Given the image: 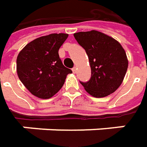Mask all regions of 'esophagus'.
I'll return each instance as SVG.
<instances>
[{
  "mask_svg": "<svg viewBox=\"0 0 147 147\" xmlns=\"http://www.w3.org/2000/svg\"><path fill=\"white\" fill-rule=\"evenodd\" d=\"M72 71H73V73L76 74V73H77V67H74V68L72 69Z\"/></svg>",
  "mask_w": 147,
  "mask_h": 147,
  "instance_id": "34e87169",
  "label": "esophagus"
}]
</instances>
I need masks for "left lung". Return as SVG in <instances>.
Wrapping results in <instances>:
<instances>
[{"label":"left lung","mask_w":147,"mask_h":147,"mask_svg":"<svg viewBox=\"0 0 147 147\" xmlns=\"http://www.w3.org/2000/svg\"><path fill=\"white\" fill-rule=\"evenodd\" d=\"M74 36L85 49L92 70L91 79L81 82L86 92L97 98L115 92L123 81L128 66L121 44L96 30L79 32Z\"/></svg>","instance_id":"8db88e82"}]
</instances>
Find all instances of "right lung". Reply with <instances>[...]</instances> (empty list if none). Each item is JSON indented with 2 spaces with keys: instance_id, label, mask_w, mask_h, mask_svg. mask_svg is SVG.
I'll return each instance as SVG.
<instances>
[{
  "instance_id": "right-lung-1",
  "label": "right lung",
  "mask_w": 147,
  "mask_h": 147,
  "mask_svg": "<svg viewBox=\"0 0 147 147\" xmlns=\"http://www.w3.org/2000/svg\"><path fill=\"white\" fill-rule=\"evenodd\" d=\"M66 33H51L28 43L17 56L16 69L20 81L33 96L49 99L57 93L72 70L62 64L59 49Z\"/></svg>"
}]
</instances>
